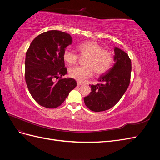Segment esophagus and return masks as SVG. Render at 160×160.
<instances>
[{
    "label": "esophagus",
    "instance_id": "esophagus-1",
    "mask_svg": "<svg viewBox=\"0 0 160 160\" xmlns=\"http://www.w3.org/2000/svg\"><path fill=\"white\" fill-rule=\"evenodd\" d=\"M77 85H78V86H79V85H81L83 84L82 83H81V82H79V81H77Z\"/></svg>",
    "mask_w": 160,
    "mask_h": 160
}]
</instances>
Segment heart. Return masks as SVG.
Wrapping results in <instances>:
<instances>
[{"label": "heart", "instance_id": "heart-1", "mask_svg": "<svg viewBox=\"0 0 160 160\" xmlns=\"http://www.w3.org/2000/svg\"><path fill=\"white\" fill-rule=\"evenodd\" d=\"M81 55H88L83 66H75L69 70V76L79 82H83L92 76L102 75L107 72L113 63V56L109 51L103 49L97 42L87 41L77 46ZM63 59L68 65H73L78 60L79 56L74 51L66 49L62 55Z\"/></svg>", "mask_w": 160, "mask_h": 160}]
</instances>
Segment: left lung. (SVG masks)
I'll return each mask as SVG.
<instances>
[{"mask_svg": "<svg viewBox=\"0 0 160 160\" xmlns=\"http://www.w3.org/2000/svg\"><path fill=\"white\" fill-rule=\"evenodd\" d=\"M113 61V67L99 78L102 83L91 85V92L84 98L85 105L91 111L99 112L113 108L128 89L132 71L129 57L123 50L114 47Z\"/></svg>", "mask_w": 160, "mask_h": 160, "instance_id": "left-lung-1", "label": "left lung"}]
</instances>
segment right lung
<instances>
[{
    "instance_id": "add662e5",
    "label": "right lung",
    "mask_w": 160,
    "mask_h": 160,
    "mask_svg": "<svg viewBox=\"0 0 160 160\" xmlns=\"http://www.w3.org/2000/svg\"><path fill=\"white\" fill-rule=\"evenodd\" d=\"M71 42L69 34L51 30L34 38L26 52L27 88L32 98L42 107H59L77 86L74 79H61L67 72L62 55Z\"/></svg>"
}]
</instances>
